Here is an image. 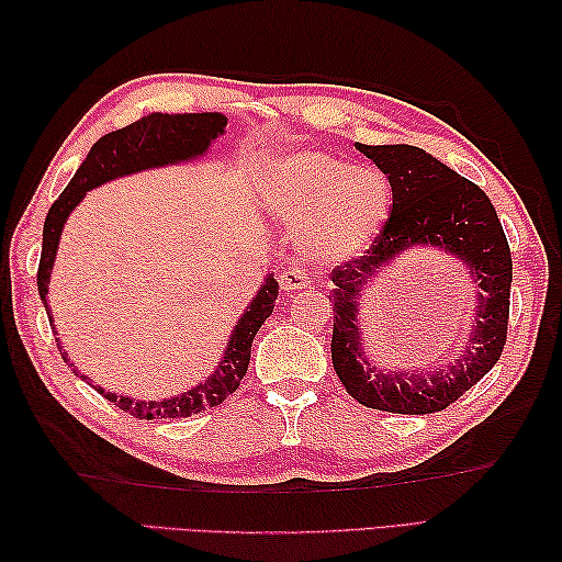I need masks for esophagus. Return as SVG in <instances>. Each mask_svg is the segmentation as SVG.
<instances>
[{"instance_id": "obj_1", "label": "esophagus", "mask_w": 562, "mask_h": 562, "mask_svg": "<svg viewBox=\"0 0 562 562\" xmlns=\"http://www.w3.org/2000/svg\"><path fill=\"white\" fill-rule=\"evenodd\" d=\"M308 284H312V278H308L306 270L302 268H288L280 272V288L284 292H296V290H306Z\"/></svg>"}]
</instances>
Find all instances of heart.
I'll use <instances>...</instances> for the list:
<instances>
[{"label":"heart","instance_id":"heart-1","mask_svg":"<svg viewBox=\"0 0 562 562\" xmlns=\"http://www.w3.org/2000/svg\"><path fill=\"white\" fill-rule=\"evenodd\" d=\"M266 200L284 224L302 232L308 260L338 266L362 256L384 229L391 186L381 171L355 169L328 151H296L268 164Z\"/></svg>","mask_w":562,"mask_h":562}]
</instances>
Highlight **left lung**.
<instances>
[{
  "instance_id": "obj_1",
  "label": "left lung",
  "mask_w": 562,
  "mask_h": 562,
  "mask_svg": "<svg viewBox=\"0 0 562 562\" xmlns=\"http://www.w3.org/2000/svg\"><path fill=\"white\" fill-rule=\"evenodd\" d=\"M391 183V214L367 256L330 272L336 374L350 396L374 411L425 415L445 411L479 384L503 355L509 321L512 254L491 198L432 154L411 145H355ZM413 245H437L470 266L480 282V314L462 360L439 373H384L361 352L356 296L373 274Z\"/></svg>"
}]
</instances>
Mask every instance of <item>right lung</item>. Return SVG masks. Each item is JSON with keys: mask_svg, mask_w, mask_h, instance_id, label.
Listing matches in <instances>:
<instances>
[{"mask_svg": "<svg viewBox=\"0 0 562 562\" xmlns=\"http://www.w3.org/2000/svg\"><path fill=\"white\" fill-rule=\"evenodd\" d=\"M224 127H226V117L222 113H183V115L151 113L133 125L103 135L97 145L91 147L89 157L81 161L75 178H71L69 186L53 202V207L47 212L45 224H43L38 292L45 304L47 318H50L53 333H55V324H53L50 308H47V284H50V272H53V262L59 246V234H63V226L69 217V212L79 205L81 198L87 195V190L109 183L113 178L202 157V154L210 149L212 142L220 135H224ZM274 300H278V282H274L272 274H268L266 282H262V288L254 296V302H250V306H246V312L241 314V318H238L217 372L207 376L202 384L181 393V396H173L166 401H135V398L115 396V393L103 391L101 386H93V389H97L105 401L115 403L117 408L139 417V420L188 417V415H198L202 411L214 408V405H220L226 396H229V393L238 389V384H241V379L248 369V360H250V342H254L258 328L266 324V318L272 314ZM59 352H63V348H59ZM63 357L67 362L65 352ZM69 367L75 369V364Z\"/></svg>", "mask_w": 562, "mask_h": 562, "instance_id": "add662e5", "label": "right lung"}]
</instances>
